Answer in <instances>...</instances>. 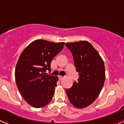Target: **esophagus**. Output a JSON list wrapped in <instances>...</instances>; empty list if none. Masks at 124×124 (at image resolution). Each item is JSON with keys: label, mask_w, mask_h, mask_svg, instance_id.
Here are the masks:
<instances>
[{"label": "esophagus", "mask_w": 124, "mask_h": 124, "mask_svg": "<svg viewBox=\"0 0 124 124\" xmlns=\"http://www.w3.org/2000/svg\"><path fill=\"white\" fill-rule=\"evenodd\" d=\"M58 78H59V79H60V81H61V80H62L63 78H64V77L61 76H58Z\"/></svg>", "instance_id": "obj_1"}]
</instances>
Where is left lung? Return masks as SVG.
Here are the masks:
<instances>
[{"instance_id": "8db88e82", "label": "left lung", "mask_w": 124, "mask_h": 124, "mask_svg": "<svg viewBox=\"0 0 124 124\" xmlns=\"http://www.w3.org/2000/svg\"><path fill=\"white\" fill-rule=\"evenodd\" d=\"M74 58L78 81L67 89L66 93L74 107H87L99 96L106 79L104 63L97 50L87 41L66 43Z\"/></svg>"}]
</instances>
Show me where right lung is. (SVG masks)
Listing matches in <instances>:
<instances>
[{"mask_svg": "<svg viewBox=\"0 0 124 124\" xmlns=\"http://www.w3.org/2000/svg\"><path fill=\"white\" fill-rule=\"evenodd\" d=\"M64 42L36 40L22 52L15 67L17 87L24 100L32 107L41 108L52 99L58 76L46 75L51 63L63 50Z\"/></svg>", "mask_w": 124, "mask_h": 124, "instance_id": "obj_1", "label": "right lung"}]
</instances>
